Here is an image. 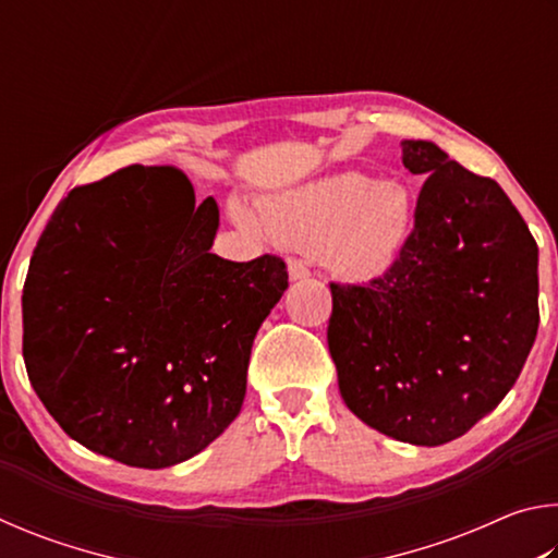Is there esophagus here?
<instances>
[{
  "instance_id": "34e87169",
  "label": "esophagus",
  "mask_w": 558,
  "mask_h": 558,
  "mask_svg": "<svg viewBox=\"0 0 558 558\" xmlns=\"http://www.w3.org/2000/svg\"><path fill=\"white\" fill-rule=\"evenodd\" d=\"M288 272H290V280H305V278H310L307 263L300 260V258H290L288 260Z\"/></svg>"
}]
</instances>
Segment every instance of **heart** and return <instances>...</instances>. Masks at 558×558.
<instances>
[{"label": "heart", "instance_id": "heart-1", "mask_svg": "<svg viewBox=\"0 0 558 558\" xmlns=\"http://www.w3.org/2000/svg\"><path fill=\"white\" fill-rule=\"evenodd\" d=\"M413 211L403 184L342 172L260 199L258 223L272 239L317 251L339 276L372 280L401 258Z\"/></svg>", "mask_w": 558, "mask_h": 558}]
</instances>
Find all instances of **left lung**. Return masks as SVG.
Here are the masks:
<instances>
[{
  "mask_svg": "<svg viewBox=\"0 0 558 558\" xmlns=\"http://www.w3.org/2000/svg\"><path fill=\"white\" fill-rule=\"evenodd\" d=\"M403 167L429 174L401 258L366 286L329 282L327 344L356 418L413 446L460 438L522 374L539 327V248L495 179L426 140Z\"/></svg>",
  "mask_w": 558,
  "mask_h": 558,
  "instance_id": "1",
  "label": "left lung"
}]
</instances>
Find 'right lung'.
<instances>
[{"mask_svg": "<svg viewBox=\"0 0 558 558\" xmlns=\"http://www.w3.org/2000/svg\"><path fill=\"white\" fill-rule=\"evenodd\" d=\"M219 206L172 167L130 165L56 206L26 272L22 352L53 421L93 452L169 468L229 428L280 256L211 253Z\"/></svg>", "mask_w": 558, "mask_h": 558, "instance_id": "1", "label": "right lung"}]
</instances>
